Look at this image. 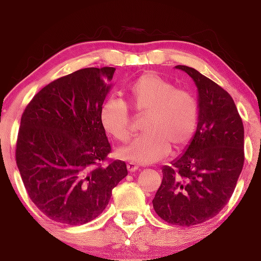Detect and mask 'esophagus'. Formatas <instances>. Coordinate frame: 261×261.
Here are the masks:
<instances>
[{
	"label": "esophagus",
	"instance_id": "esophagus-1",
	"mask_svg": "<svg viewBox=\"0 0 261 261\" xmlns=\"http://www.w3.org/2000/svg\"><path fill=\"white\" fill-rule=\"evenodd\" d=\"M138 165L137 164H134V163H127V169H128V171H130V172H133V171H137L138 170Z\"/></svg>",
	"mask_w": 261,
	"mask_h": 261
}]
</instances>
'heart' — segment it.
I'll use <instances>...</instances> for the list:
<instances>
[{"instance_id": "1", "label": "heart", "mask_w": 261, "mask_h": 261, "mask_svg": "<svg viewBox=\"0 0 261 261\" xmlns=\"http://www.w3.org/2000/svg\"><path fill=\"white\" fill-rule=\"evenodd\" d=\"M128 98L138 115H145L141 129L118 157L134 164H152L167 157L170 146L181 150L194 137L199 122V104L194 94L177 89L154 73L141 75L130 86ZM99 121L103 129L118 143L132 137L129 111L122 100L109 98L101 104Z\"/></svg>"}]
</instances>
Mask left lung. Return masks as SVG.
<instances>
[{"label": "left lung", "mask_w": 261, "mask_h": 261, "mask_svg": "<svg viewBox=\"0 0 261 261\" xmlns=\"http://www.w3.org/2000/svg\"><path fill=\"white\" fill-rule=\"evenodd\" d=\"M194 80L199 122L181 157L164 165L152 200L167 223L191 226L217 216L228 204L245 162V130L234 99L215 81L187 66H176Z\"/></svg>", "instance_id": "left-lung-1"}]
</instances>
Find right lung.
Here are the masks:
<instances>
[{
    "label": "right lung",
    "instance_id": "right-lung-1",
    "mask_svg": "<svg viewBox=\"0 0 261 261\" xmlns=\"http://www.w3.org/2000/svg\"><path fill=\"white\" fill-rule=\"evenodd\" d=\"M114 67L84 68L54 80L27 104L20 121L15 160L33 204L68 225L92 221L128 174L111 152L99 121Z\"/></svg>",
    "mask_w": 261,
    "mask_h": 261
}]
</instances>
